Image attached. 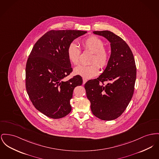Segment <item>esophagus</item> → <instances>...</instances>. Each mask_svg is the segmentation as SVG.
<instances>
[{
	"mask_svg": "<svg viewBox=\"0 0 159 159\" xmlns=\"http://www.w3.org/2000/svg\"><path fill=\"white\" fill-rule=\"evenodd\" d=\"M87 82V79L85 78H83V84H84Z\"/></svg>",
	"mask_w": 159,
	"mask_h": 159,
	"instance_id": "esophagus-1",
	"label": "esophagus"
}]
</instances>
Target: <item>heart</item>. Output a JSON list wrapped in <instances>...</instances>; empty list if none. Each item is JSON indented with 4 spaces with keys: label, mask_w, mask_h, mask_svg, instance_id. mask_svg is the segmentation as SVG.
I'll use <instances>...</instances> for the list:
<instances>
[{
    "label": "heart",
    "mask_w": 159,
    "mask_h": 159,
    "mask_svg": "<svg viewBox=\"0 0 159 159\" xmlns=\"http://www.w3.org/2000/svg\"><path fill=\"white\" fill-rule=\"evenodd\" d=\"M82 46L84 50H88L93 53L90 60V63L92 64L88 66H77L75 68L74 72L75 75L90 79L98 75L100 67L98 64L102 68L107 65L110 59V53L108 50L104 47L103 40L96 36H91L84 39L82 41ZM66 54L69 61L73 64L77 65L79 63L80 50L77 44L74 42L70 43L67 48Z\"/></svg>",
    "instance_id": "heart-1"
}]
</instances>
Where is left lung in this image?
<instances>
[{
	"instance_id": "obj_1",
	"label": "left lung",
	"mask_w": 159,
	"mask_h": 159,
	"mask_svg": "<svg viewBox=\"0 0 159 159\" xmlns=\"http://www.w3.org/2000/svg\"><path fill=\"white\" fill-rule=\"evenodd\" d=\"M93 34L107 39L111 43L109 62L98 78L84 84L86 96L93 115L105 121L118 118L129 105L134 93L136 67L133 53L127 44L109 30ZM110 82L106 85L101 82Z\"/></svg>"
}]
</instances>
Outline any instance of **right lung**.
<instances>
[{
	"label": "right lung",
	"instance_id": "1",
	"mask_svg": "<svg viewBox=\"0 0 159 159\" xmlns=\"http://www.w3.org/2000/svg\"><path fill=\"white\" fill-rule=\"evenodd\" d=\"M86 31L50 30L37 41L26 66V88L30 100L39 112L53 119L63 118L71 111L70 100L82 78L77 75L64 79L73 69L66 50L69 44Z\"/></svg>",
	"mask_w": 159,
	"mask_h": 159
}]
</instances>
